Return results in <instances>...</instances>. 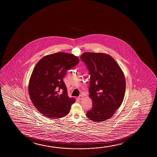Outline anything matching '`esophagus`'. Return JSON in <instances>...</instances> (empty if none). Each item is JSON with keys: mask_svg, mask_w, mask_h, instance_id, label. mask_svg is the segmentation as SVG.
<instances>
[{"mask_svg": "<svg viewBox=\"0 0 157 157\" xmlns=\"http://www.w3.org/2000/svg\"><path fill=\"white\" fill-rule=\"evenodd\" d=\"M84 96L82 95H80L78 97V99H79V100H82V99H84Z\"/></svg>", "mask_w": 157, "mask_h": 157, "instance_id": "obj_1", "label": "esophagus"}]
</instances>
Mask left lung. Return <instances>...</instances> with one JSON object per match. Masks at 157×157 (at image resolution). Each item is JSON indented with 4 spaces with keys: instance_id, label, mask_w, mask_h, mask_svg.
<instances>
[{
    "instance_id": "left-lung-1",
    "label": "left lung",
    "mask_w": 157,
    "mask_h": 157,
    "mask_svg": "<svg viewBox=\"0 0 157 157\" xmlns=\"http://www.w3.org/2000/svg\"><path fill=\"white\" fill-rule=\"evenodd\" d=\"M80 58L90 75L89 93L93 105L86 116L97 122L109 119L122 103L125 92L124 74L107 54L85 52Z\"/></svg>"
}]
</instances>
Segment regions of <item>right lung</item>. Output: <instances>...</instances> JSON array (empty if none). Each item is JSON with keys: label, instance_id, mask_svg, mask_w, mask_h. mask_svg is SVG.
Returning <instances> with one entry per match:
<instances>
[{"label": "right lung", "instance_id": "1", "mask_svg": "<svg viewBox=\"0 0 157 157\" xmlns=\"http://www.w3.org/2000/svg\"><path fill=\"white\" fill-rule=\"evenodd\" d=\"M78 63L77 56L60 52L43 57L35 65L29 82V94L34 105L44 116L58 119L69 114L75 99L68 97L63 78Z\"/></svg>", "mask_w": 157, "mask_h": 157}]
</instances>
